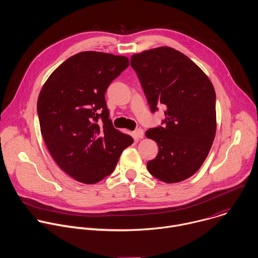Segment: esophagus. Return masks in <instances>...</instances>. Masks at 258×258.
<instances>
[{
	"label": "esophagus",
	"mask_w": 258,
	"mask_h": 258,
	"mask_svg": "<svg viewBox=\"0 0 258 258\" xmlns=\"http://www.w3.org/2000/svg\"><path fill=\"white\" fill-rule=\"evenodd\" d=\"M134 136L137 140H141L144 138V131L142 128H139L136 132H134Z\"/></svg>",
	"instance_id": "obj_1"
}]
</instances>
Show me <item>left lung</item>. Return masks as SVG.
<instances>
[{"label":"left lung","mask_w":258,"mask_h":258,"mask_svg":"<svg viewBox=\"0 0 258 258\" xmlns=\"http://www.w3.org/2000/svg\"><path fill=\"white\" fill-rule=\"evenodd\" d=\"M151 110L163 104L166 125L148 130L159 152L147 163L149 172L166 183L192 176L207 159L217 131L216 92L209 77L185 54L160 46L133 54Z\"/></svg>","instance_id":"left-lung-1"}]
</instances>
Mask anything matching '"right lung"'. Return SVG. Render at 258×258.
Returning a JSON list of instances; mask_svg holds the SVG:
<instances>
[{"label":"right lung","mask_w":258,"mask_h":258,"mask_svg":"<svg viewBox=\"0 0 258 258\" xmlns=\"http://www.w3.org/2000/svg\"><path fill=\"white\" fill-rule=\"evenodd\" d=\"M128 64L123 55L82 51L58 66L40 90L37 112L44 143L59 168L79 182L94 184L111 174L134 143L113 127L105 102L109 84Z\"/></svg>","instance_id":"right-lung-1"}]
</instances>
